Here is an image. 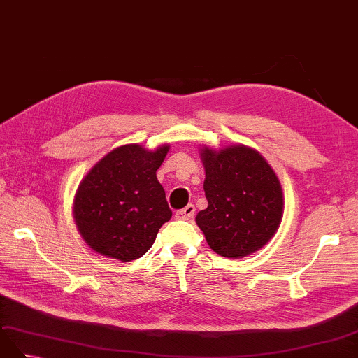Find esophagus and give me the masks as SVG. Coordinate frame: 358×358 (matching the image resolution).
Instances as JSON below:
<instances>
[{"label":"esophagus","instance_id":"34e87169","mask_svg":"<svg viewBox=\"0 0 358 358\" xmlns=\"http://www.w3.org/2000/svg\"><path fill=\"white\" fill-rule=\"evenodd\" d=\"M194 215H195V206L187 204L185 209L177 212V218L178 220H190V218H194Z\"/></svg>","mask_w":358,"mask_h":358}]
</instances>
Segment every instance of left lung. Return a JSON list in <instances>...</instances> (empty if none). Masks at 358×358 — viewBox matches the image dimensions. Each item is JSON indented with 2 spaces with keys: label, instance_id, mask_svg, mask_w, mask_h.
<instances>
[{
  "label": "left lung",
  "instance_id": "8db88e82",
  "mask_svg": "<svg viewBox=\"0 0 358 358\" xmlns=\"http://www.w3.org/2000/svg\"><path fill=\"white\" fill-rule=\"evenodd\" d=\"M209 206L196 224L215 253L245 257L270 243L284 217V192L268 162L245 145L201 146Z\"/></svg>",
  "mask_w": 358,
  "mask_h": 358
}]
</instances>
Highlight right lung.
<instances>
[{"label": "right lung", "instance_id": "add662e5", "mask_svg": "<svg viewBox=\"0 0 358 358\" xmlns=\"http://www.w3.org/2000/svg\"><path fill=\"white\" fill-rule=\"evenodd\" d=\"M169 148H114L82 178L73 199V218L91 250L129 262L151 248L172 217L155 176Z\"/></svg>", "mask_w": 358, "mask_h": 358}]
</instances>
